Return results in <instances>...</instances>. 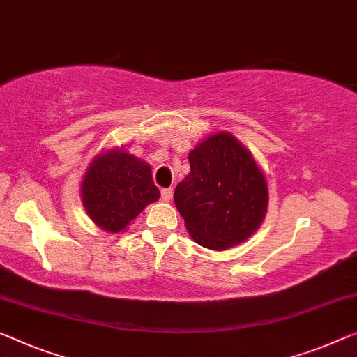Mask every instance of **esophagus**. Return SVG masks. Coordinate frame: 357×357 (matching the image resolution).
I'll use <instances>...</instances> for the list:
<instances>
[{
  "mask_svg": "<svg viewBox=\"0 0 357 357\" xmlns=\"http://www.w3.org/2000/svg\"><path fill=\"white\" fill-rule=\"evenodd\" d=\"M172 197H173V189H172V188H168V189H162V199H163L165 202H169V200H172Z\"/></svg>",
  "mask_w": 357,
  "mask_h": 357,
  "instance_id": "obj_1",
  "label": "esophagus"
}]
</instances>
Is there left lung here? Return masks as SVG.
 <instances>
[{
	"instance_id": "obj_1",
	"label": "left lung",
	"mask_w": 357,
	"mask_h": 357,
	"mask_svg": "<svg viewBox=\"0 0 357 357\" xmlns=\"http://www.w3.org/2000/svg\"><path fill=\"white\" fill-rule=\"evenodd\" d=\"M189 163L174 204L190 237L210 250L247 241L268 208V184L252 153L229 132H218L190 151Z\"/></svg>"
}]
</instances>
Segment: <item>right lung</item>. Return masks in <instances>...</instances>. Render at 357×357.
<instances>
[{"label": "right lung", "mask_w": 357, "mask_h": 357, "mask_svg": "<svg viewBox=\"0 0 357 357\" xmlns=\"http://www.w3.org/2000/svg\"><path fill=\"white\" fill-rule=\"evenodd\" d=\"M160 190L153 184L151 167L125 151L102 153L88 168L82 183L84 210L107 232H120Z\"/></svg>", "instance_id": "1"}]
</instances>
